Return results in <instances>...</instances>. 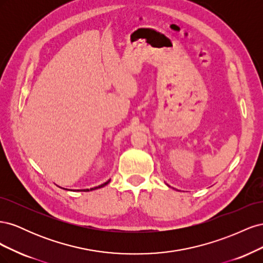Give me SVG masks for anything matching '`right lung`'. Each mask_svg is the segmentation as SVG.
I'll list each match as a JSON object with an SVG mask.
<instances>
[{
	"instance_id": "right-lung-1",
	"label": "right lung",
	"mask_w": 263,
	"mask_h": 263,
	"mask_svg": "<svg viewBox=\"0 0 263 263\" xmlns=\"http://www.w3.org/2000/svg\"><path fill=\"white\" fill-rule=\"evenodd\" d=\"M109 181L110 180H108V181H106L105 183H103V184H101V185H99V186H95V187H93V189H86V190H82V191H84V192H87V191H92V190H97V189H100V187H103V186H105L106 184H108V183H109Z\"/></svg>"
}]
</instances>
